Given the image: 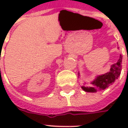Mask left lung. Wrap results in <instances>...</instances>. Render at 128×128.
I'll list each match as a JSON object with an SVG mask.
<instances>
[{"label":"left lung","instance_id":"left-lung-1","mask_svg":"<svg viewBox=\"0 0 128 128\" xmlns=\"http://www.w3.org/2000/svg\"><path fill=\"white\" fill-rule=\"evenodd\" d=\"M121 63H122V56L120 55V58L116 63L111 66L110 71L104 75H99L93 82H91L90 86H82V88L84 91L89 92H96L101 91L107 88L112 84L114 81L118 79L121 71Z\"/></svg>","mask_w":128,"mask_h":128}]
</instances>
